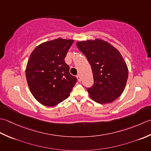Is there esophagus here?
<instances>
[{
  "label": "esophagus",
  "mask_w": 151,
  "mask_h": 151,
  "mask_svg": "<svg viewBox=\"0 0 151 151\" xmlns=\"http://www.w3.org/2000/svg\"><path fill=\"white\" fill-rule=\"evenodd\" d=\"M76 78H78V81H81V76H80V75L79 74H78L76 76Z\"/></svg>",
  "instance_id": "34e87169"
}]
</instances>
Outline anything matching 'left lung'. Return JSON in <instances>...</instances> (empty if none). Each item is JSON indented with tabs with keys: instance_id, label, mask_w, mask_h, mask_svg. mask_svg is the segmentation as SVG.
<instances>
[{
	"instance_id": "left-lung-1",
	"label": "left lung",
	"mask_w": 151,
	"mask_h": 151,
	"mask_svg": "<svg viewBox=\"0 0 151 151\" xmlns=\"http://www.w3.org/2000/svg\"><path fill=\"white\" fill-rule=\"evenodd\" d=\"M87 57L93 73L94 84L87 88L89 96L100 104L111 103L121 96L127 84L128 70L119 51L102 40L77 42Z\"/></svg>"
}]
</instances>
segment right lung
Returning a JSON list of instances; mask_svg holds the SVG:
<instances>
[{"instance_id": "obj_1", "label": "right lung", "mask_w": 151, "mask_h": 151, "mask_svg": "<svg viewBox=\"0 0 151 151\" xmlns=\"http://www.w3.org/2000/svg\"><path fill=\"white\" fill-rule=\"evenodd\" d=\"M74 42L57 38L42 43L30 54L26 68L30 91L40 103L54 106L69 96L78 79L64 58Z\"/></svg>"}]
</instances>
